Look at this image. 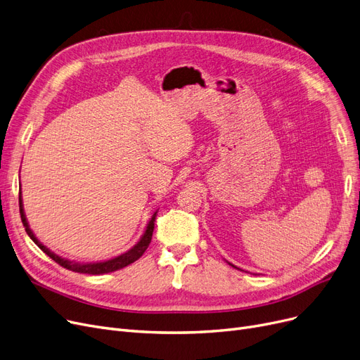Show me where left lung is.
Here are the masks:
<instances>
[{
  "instance_id": "left-lung-1",
  "label": "left lung",
  "mask_w": 360,
  "mask_h": 360,
  "mask_svg": "<svg viewBox=\"0 0 360 360\" xmlns=\"http://www.w3.org/2000/svg\"><path fill=\"white\" fill-rule=\"evenodd\" d=\"M228 263H229V262H228ZM229 264H231V266H232V268H237V266H233V264H232V263H229ZM237 269H240V268H237Z\"/></svg>"
}]
</instances>
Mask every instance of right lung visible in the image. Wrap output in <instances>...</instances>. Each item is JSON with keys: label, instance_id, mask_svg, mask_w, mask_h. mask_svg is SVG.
<instances>
[{"label": "right lung", "instance_id": "obj_1", "mask_svg": "<svg viewBox=\"0 0 360 360\" xmlns=\"http://www.w3.org/2000/svg\"><path fill=\"white\" fill-rule=\"evenodd\" d=\"M19 206H20V217H22V222H23V226H25V231L27 236L30 237V240H32L42 252L50 256L56 263H58L60 266H63L69 271H73V272H79V274H89V275H103V274H108V272H115V271H119L124 266H128V264L134 263L135 260H138L139 257H141L144 255V252L147 250V247L150 245L151 243V237H153V231H154V221H155V214H158V210H155L151 216V219L148 221L147 226H146V231L141 236V238H139V241L132 247L129 248L128 252H124L113 259H108V260H104V262H86V263H81V262H75V260H69V259H65L61 257L58 255H56L54 252H51L50 248H46L37 237L35 233L32 232V229H30L29 224H27V219H26V214H25V209H23V200H22V193H19Z\"/></svg>", "mask_w": 360, "mask_h": 360}]
</instances>
